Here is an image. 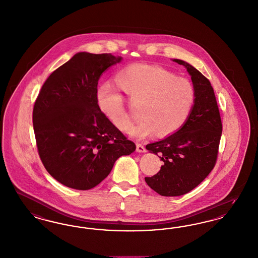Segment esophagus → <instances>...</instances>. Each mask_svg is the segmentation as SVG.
<instances>
[{"instance_id": "34e87169", "label": "esophagus", "mask_w": 258, "mask_h": 258, "mask_svg": "<svg viewBox=\"0 0 258 258\" xmlns=\"http://www.w3.org/2000/svg\"><path fill=\"white\" fill-rule=\"evenodd\" d=\"M137 151H138V152H146V147H145L144 145L138 143V144H137Z\"/></svg>"}]
</instances>
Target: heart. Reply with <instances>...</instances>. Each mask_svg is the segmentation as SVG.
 Here are the masks:
<instances>
[{
  "instance_id": "b5f03b06",
  "label": "heart",
  "mask_w": 258,
  "mask_h": 258,
  "mask_svg": "<svg viewBox=\"0 0 258 258\" xmlns=\"http://www.w3.org/2000/svg\"><path fill=\"white\" fill-rule=\"evenodd\" d=\"M115 80L128 100L139 105L140 119L130 125L125 99L110 83L100 85L96 91L98 107L118 129L144 139L155 132L168 137L180 130L190 117L196 90L189 79L175 76L168 69L148 63H135L119 70Z\"/></svg>"
}]
</instances>
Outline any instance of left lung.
I'll return each instance as SVG.
<instances>
[{"mask_svg": "<svg viewBox=\"0 0 258 258\" xmlns=\"http://www.w3.org/2000/svg\"><path fill=\"white\" fill-rule=\"evenodd\" d=\"M184 66L196 90L190 117L176 133L146 146L164 165L157 174L146 177L147 185L164 197L182 196L195 189L212 171L223 131L221 114L211 83L188 62Z\"/></svg>", "mask_w": 258, "mask_h": 258, "instance_id": "1", "label": "left lung"}]
</instances>
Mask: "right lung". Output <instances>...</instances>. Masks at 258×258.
<instances>
[{"instance_id":"obj_1","label":"right lung","mask_w":258,"mask_h":258,"mask_svg":"<svg viewBox=\"0 0 258 258\" xmlns=\"http://www.w3.org/2000/svg\"><path fill=\"white\" fill-rule=\"evenodd\" d=\"M120 60L112 54L78 53L47 78L34 102L38 155L46 170L68 188H94L118 158L136 149L96 101L101 74Z\"/></svg>"}]
</instances>
